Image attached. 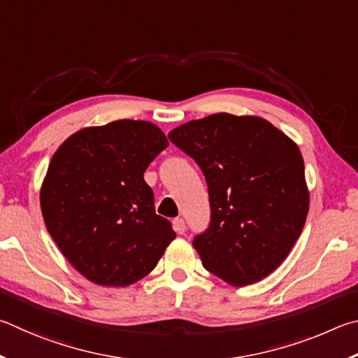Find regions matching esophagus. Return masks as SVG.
Here are the masks:
<instances>
[{
    "label": "esophagus",
    "mask_w": 358,
    "mask_h": 358,
    "mask_svg": "<svg viewBox=\"0 0 358 358\" xmlns=\"http://www.w3.org/2000/svg\"><path fill=\"white\" fill-rule=\"evenodd\" d=\"M173 228L176 229V233L182 234L184 231H185V222L182 220V218H174V222H173Z\"/></svg>",
    "instance_id": "1"
}]
</instances>
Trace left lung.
Segmentation results:
<instances>
[{"label":"left lung","mask_w":358,"mask_h":358,"mask_svg":"<svg viewBox=\"0 0 358 358\" xmlns=\"http://www.w3.org/2000/svg\"><path fill=\"white\" fill-rule=\"evenodd\" d=\"M166 148L152 122L122 119L80 130L55 152L41 190L43 222L66 259L92 283L134 285L174 241L144 180Z\"/></svg>","instance_id":"obj_1"}]
</instances>
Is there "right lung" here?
I'll use <instances>...</instances> for the list:
<instances>
[{
	"instance_id": "1",
	"label": "right lung",
	"mask_w": 358,
	"mask_h": 358,
	"mask_svg": "<svg viewBox=\"0 0 358 358\" xmlns=\"http://www.w3.org/2000/svg\"><path fill=\"white\" fill-rule=\"evenodd\" d=\"M206 178L210 222L193 247L206 271L233 286L271 275L294 247L310 193L299 148L261 117L218 113L168 134Z\"/></svg>"
}]
</instances>
